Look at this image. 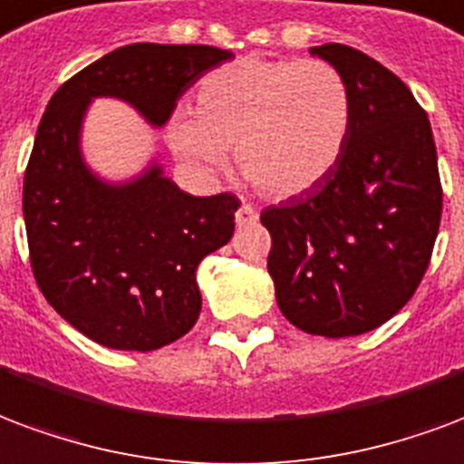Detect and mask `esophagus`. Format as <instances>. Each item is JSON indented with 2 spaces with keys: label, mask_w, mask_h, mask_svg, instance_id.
Here are the masks:
<instances>
[{
  "label": "esophagus",
  "mask_w": 464,
  "mask_h": 464,
  "mask_svg": "<svg viewBox=\"0 0 464 464\" xmlns=\"http://www.w3.org/2000/svg\"><path fill=\"white\" fill-rule=\"evenodd\" d=\"M256 221H258V211H256L253 206L243 204L241 208L236 211V223H238V226H250V223Z\"/></svg>",
  "instance_id": "34e87169"
}]
</instances>
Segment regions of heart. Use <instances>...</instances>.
Wrapping results in <instances>:
<instances>
[{"label":"heart","instance_id":"obj_1","mask_svg":"<svg viewBox=\"0 0 464 464\" xmlns=\"http://www.w3.org/2000/svg\"><path fill=\"white\" fill-rule=\"evenodd\" d=\"M349 88L322 61L243 56L206 75L198 112L179 110L167 140L181 162L223 169L228 147L238 167L270 197L317 187L344 152Z\"/></svg>","mask_w":464,"mask_h":464}]
</instances>
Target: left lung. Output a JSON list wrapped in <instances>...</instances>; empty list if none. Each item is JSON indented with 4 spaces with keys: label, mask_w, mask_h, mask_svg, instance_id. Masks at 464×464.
Returning a JSON list of instances; mask_svg holds the SVG:
<instances>
[{
    "label": "left lung",
    "mask_w": 464,
    "mask_h": 464,
    "mask_svg": "<svg viewBox=\"0 0 464 464\" xmlns=\"http://www.w3.org/2000/svg\"><path fill=\"white\" fill-rule=\"evenodd\" d=\"M349 88L344 152L317 187L260 221L277 307L307 334L356 337L389 322L423 280L440 226L433 130L408 85L362 51L310 49Z\"/></svg>",
    "instance_id": "obj_1"
}]
</instances>
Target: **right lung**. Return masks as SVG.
I'll use <instances>...</instances> for the list:
<instances>
[{"instance_id":"right-lung-1","label":"right lung","mask_w":464,"mask_h":464,"mask_svg":"<svg viewBox=\"0 0 464 464\" xmlns=\"http://www.w3.org/2000/svg\"><path fill=\"white\" fill-rule=\"evenodd\" d=\"M231 58L216 46L130 44L61 85L41 118L24 174L34 277L68 324L108 349L152 352L197 324V267L231 241L241 201L191 197L157 160L132 179H102L81 147L88 108L115 98L160 130L181 95Z\"/></svg>"}]
</instances>
